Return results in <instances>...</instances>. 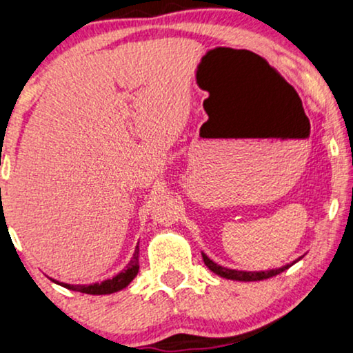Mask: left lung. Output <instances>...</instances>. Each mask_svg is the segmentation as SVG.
Returning <instances> with one entry per match:
<instances>
[{"label":"left lung","mask_w":353,"mask_h":353,"mask_svg":"<svg viewBox=\"0 0 353 353\" xmlns=\"http://www.w3.org/2000/svg\"><path fill=\"white\" fill-rule=\"evenodd\" d=\"M202 258H203V263H205V266L209 268L210 271H214L215 274H219L220 278H225V279H233V281H261V279H268V278H273V276L283 273V271H286L290 266L294 265V263H298L301 258L298 260H294L290 265H284L281 268H274V270H266V271H240V270H230V268H225V266H220L217 265L215 261H212L209 256H207L205 253H202Z\"/></svg>","instance_id":"1"}]
</instances>
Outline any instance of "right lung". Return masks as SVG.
Segmentation results:
<instances>
[{
  "instance_id": "obj_1",
  "label": "right lung",
  "mask_w": 353,
  "mask_h": 353,
  "mask_svg": "<svg viewBox=\"0 0 353 353\" xmlns=\"http://www.w3.org/2000/svg\"><path fill=\"white\" fill-rule=\"evenodd\" d=\"M139 245V243H138ZM136 245L133 258H131L128 266L118 273L117 276H113L112 279H105L101 283H93V284H67V283H59L52 279L54 283L61 284V286L67 288V290L72 291H79V292H85V294H112V292L121 291L125 290L128 284L133 281L139 271V246Z\"/></svg>"
}]
</instances>
